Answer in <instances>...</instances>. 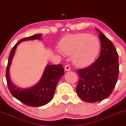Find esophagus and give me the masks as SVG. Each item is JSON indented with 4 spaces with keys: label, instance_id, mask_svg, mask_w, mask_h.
Returning <instances> with one entry per match:
<instances>
[{
    "label": "esophagus",
    "instance_id": "esophagus-1",
    "mask_svg": "<svg viewBox=\"0 0 126 126\" xmlns=\"http://www.w3.org/2000/svg\"><path fill=\"white\" fill-rule=\"evenodd\" d=\"M64 69H65V71H70V70H71V68H70V66L67 64L65 66Z\"/></svg>",
    "mask_w": 126,
    "mask_h": 126
}]
</instances>
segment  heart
Listing matches in <instances>:
<instances>
[{
  "label": "heart",
  "instance_id": "obj_1",
  "mask_svg": "<svg viewBox=\"0 0 126 126\" xmlns=\"http://www.w3.org/2000/svg\"><path fill=\"white\" fill-rule=\"evenodd\" d=\"M60 54L71 56L75 64L86 66L91 64L100 50L99 40L94 35L80 33L64 36L59 43Z\"/></svg>",
  "mask_w": 126,
  "mask_h": 126
}]
</instances>
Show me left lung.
<instances>
[{"label": "left lung", "instance_id": "1", "mask_svg": "<svg viewBox=\"0 0 126 126\" xmlns=\"http://www.w3.org/2000/svg\"><path fill=\"white\" fill-rule=\"evenodd\" d=\"M101 52L98 59L87 67L79 69L77 94L83 101L95 103L110 96L118 81V53L113 43L98 29Z\"/></svg>", "mask_w": 126, "mask_h": 126}]
</instances>
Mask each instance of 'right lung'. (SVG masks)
I'll list each match as a JSON object with an SVG mask.
<instances>
[{
  "instance_id": "1",
  "label": "right lung",
  "mask_w": 126,
  "mask_h": 126,
  "mask_svg": "<svg viewBox=\"0 0 126 126\" xmlns=\"http://www.w3.org/2000/svg\"><path fill=\"white\" fill-rule=\"evenodd\" d=\"M41 36V34H37L19 40L11 49L6 68L7 83L11 94L19 101L30 107H41L49 103L52 99L59 80L64 73L62 64L48 65L45 68L41 80L34 86L21 89L11 82L9 73L10 66L18 44L25 40H40Z\"/></svg>"
}]
</instances>
